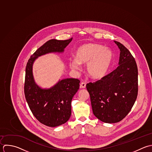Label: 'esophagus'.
Masks as SVG:
<instances>
[{"instance_id": "obj_1", "label": "esophagus", "mask_w": 152, "mask_h": 152, "mask_svg": "<svg viewBox=\"0 0 152 152\" xmlns=\"http://www.w3.org/2000/svg\"><path fill=\"white\" fill-rule=\"evenodd\" d=\"M80 88H82V89H84L86 88V83L85 82H81L80 83Z\"/></svg>"}]
</instances>
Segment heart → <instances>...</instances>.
Masks as SVG:
<instances>
[{"instance_id": "obj_1", "label": "heart", "mask_w": 152, "mask_h": 152, "mask_svg": "<svg viewBox=\"0 0 152 152\" xmlns=\"http://www.w3.org/2000/svg\"><path fill=\"white\" fill-rule=\"evenodd\" d=\"M76 59H70V67L80 69V64H86L88 76L95 80L103 78L107 73L113 59V53L97 43H88L79 47L75 53Z\"/></svg>"}]
</instances>
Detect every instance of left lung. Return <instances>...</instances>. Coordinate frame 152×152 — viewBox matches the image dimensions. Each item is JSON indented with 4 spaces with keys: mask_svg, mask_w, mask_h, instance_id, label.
Returning a JSON list of instances; mask_svg holds the SVG:
<instances>
[{
    "mask_svg": "<svg viewBox=\"0 0 152 152\" xmlns=\"http://www.w3.org/2000/svg\"><path fill=\"white\" fill-rule=\"evenodd\" d=\"M119 66L95 82L86 85L93 113L102 122L115 123L131 111L138 94V69L134 58L120 42Z\"/></svg>",
    "mask_w": 152,
    "mask_h": 152,
    "instance_id": "1",
    "label": "left lung"
}]
</instances>
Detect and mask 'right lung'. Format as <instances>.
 Wrapping results in <instances>:
<instances>
[{
  "instance_id": "right-lung-1",
  "label": "right lung",
  "mask_w": 152,
  "mask_h": 152,
  "mask_svg": "<svg viewBox=\"0 0 152 152\" xmlns=\"http://www.w3.org/2000/svg\"><path fill=\"white\" fill-rule=\"evenodd\" d=\"M55 39L47 41L31 56L26 64L24 94L28 106L34 117L42 124L51 127L66 123L72 113L71 102L79 88L80 80L67 78L60 80L49 89H42L35 83L32 66L39 56L50 53H63L72 41Z\"/></svg>"
}]
</instances>
